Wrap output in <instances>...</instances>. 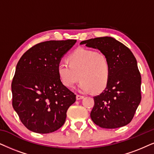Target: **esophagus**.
I'll list each match as a JSON object with an SVG mask.
<instances>
[{"instance_id": "esophagus-1", "label": "esophagus", "mask_w": 154, "mask_h": 154, "mask_svg": "<svg viewBox=\"0 0 154 154\" xmlns=\"http://www.w3.org/2000/svg\"><path fill=\"white\" fill-rule=\"evenodd\" d=\"M76 98H77V100H82V99H83L84 96H82V95L77 94V96H76Z\"/></svg>"}]
</instances>
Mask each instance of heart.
I'll list each match as a JSON object with an SVG mask.
<instances>
[{
    "label": "heart",
    "instance_id": "1",
    "mask_svg": "<svg viewBox=\"0 0 154 154\" xmlns=\"http://www.w3.org/2000/svg\"><path fill=\"white\" fill-rule=\"evenodd\" d=\"M68 62L61 61L57 73L64 86L73 88L79 81V89L83 92L94 90L100 92L106 88L110 77L111 67L104 54L93 50L78 48L71 53Z\"/></svg>",
    "mask_w": 154,
    "mask_h": 154
}]
</instances>
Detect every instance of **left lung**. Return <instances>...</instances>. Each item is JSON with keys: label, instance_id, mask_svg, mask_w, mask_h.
Here are the masks:
<instances>
[{"label": "left lung", "instance_id": "1", "mask_svg": "<svg viewBox=\"0 0 154 154\" xmlns=\"http://www.w3.org/2000/svg\"><path fill=\"white\" fill-rule=\"evenodd\" d=\"M80 44L100 50L111 67L106 88L94 97L91 120L104 129H116L129 124L141 100V77L133 53L111 37L89 39Z\"/></svg>", "mask_w": 154, "mask_h": 154}]
</instances>
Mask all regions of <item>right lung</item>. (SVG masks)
<instances>
[{
	"instance_id": "obj_1",
	"label": "right lung",
	"mask_w": 154,
	"mask_h": 154,
	"mask_svg": "<svg viewBox=\"0 0 154 154\" xmlns=\"http://www.w3.org/2000/svg\"><path fill=\"white\" fill-rule=\"evenodd\" d=\"M76 40H50L35 45L19 60L13 77V109L27 129L38 134L57 131L65 124L76 95L57 73L63 56Z\"/></svg>"
}]
</instances>
